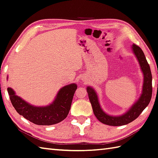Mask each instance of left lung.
Here are the masks:
<instances>
[{"label": "left lung", "instance_id": "8db88e82", "mask_svg": "<svg viewBox=\"0 0 158 158\" xmlns=\"http://www.w3.org/2000/svg\"><path fill=\"white\" fill-rule=\"evenodd\" d=\"M131 48L140 64L144 76V80L143 91L140 98L125 114L121 116H111L105 113L99 104L98 95L95 90L91 86L86 87L93 113L98 119L104 124L112 125V126H121L130 123L138 117L144 108L149 105L151 101L152 96V75H151L149 65L148 64L143 51L139 46H136V44H133Z\"/></svg>", "mask_w": 158, "mask_h": 158}]
</instances>
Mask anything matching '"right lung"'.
Segmentation results:
<instances>
[{
	"instance_id": "1",
	"label": "right lung",
	"mask_w": 158,
	"mask_h": 158,
	"mask_svg": "<svg viewBox=\"0 0 158 158\" xmlns=\"http://www.w3.org/2000/svg\"><path fill=\"white\" fill-rule=\"evenodd\" d=\"M77 85L73 83L62 87L52 104L38 107L34 106L15 95L11 88H7L11 104L19 114L36 125L56 124L67 117Z\"/></svg>"
}]
</instances>
